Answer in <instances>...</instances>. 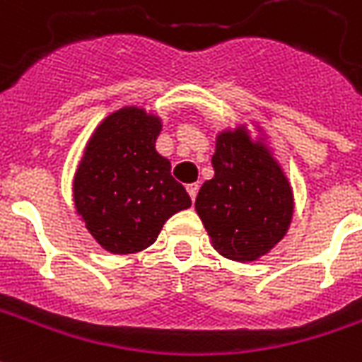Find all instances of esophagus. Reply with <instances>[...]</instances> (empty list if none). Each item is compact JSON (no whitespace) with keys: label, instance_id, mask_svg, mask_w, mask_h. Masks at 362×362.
<instances>
[{"label":"esophagus","instance_id":"esophagus-1","mask_svg":"<svg viewBox=\"0 0 362 362\" xmlns=\"http://www.w3.org/2000/svg\"><path fill=\"white\" fill-rule=\"evenodd\" d=\"M186 189H188L189 197H192V199H195V195H197V189H199V186H197V184H188V186H186Z\"/></svg>","mask_w":362,"mask_h":362}]
</instances>
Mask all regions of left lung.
I'll return each instance as SVG.
<instances>
[{"label": "left lung", "mask_w": 362, "mask_h": 362, "mask_svg": "<svg viewBox=\"0 0 362 362\" xmlns=\"http://www.w3.org/2000/svg\"><path fill=\"white\" fill-rule=\"evenodd\" d=\"M211 163L215 176L199 189L195 211L221 255L257 261L288 232L290 182L267 146L253 144L242 127L216 136Z\"/></svg>", "instance_id": "obj_1"}]
</instances>
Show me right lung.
<instances>
[{
    "label": "right lung",
    "mask_w": 362,
    "mask_h": 362,
    "mask_svg": "<svg viewBox=\"0 0 362 362\" xmlns=\"http://www.w3.org/2000/svg\"><path fill=\"white\" fill-rule=\"evenodd\" d=\"M160 127L159 117L138 107L109 115L74 176V205L86 228L117 255L149 247L163 224L192 205L170 160L155 151Z\"/></svg>",
    "instance_id": "right-lung-1"
}]
</instances>
